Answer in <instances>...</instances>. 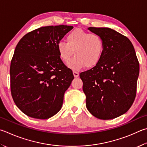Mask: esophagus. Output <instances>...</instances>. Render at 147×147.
<instances>
[{
    "instance_id": "1",
    "label": "esophagus",
    "mask_w": 147,
    "mask_h": 147,
    "mask_svg": "<svg viewBox=\"0 0 147 147\" xmlns=\"http://www.w3.org/2000/svg\"><path fill=\"white\" fill-rule=\"evenodd\" d=\"M73 73L74 76L75 77V78H78V77L79 76V73H78V72H76L75 71H73Z\"/></svg>"
}]
</instances>
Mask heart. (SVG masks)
Returning a JSON list of instances; mask_svg holds the SVG:
<instances>
[{
	"instance_id": "heart-1",
	"label": "heart",
	"mask_w": 147,
	"mask_h": 147,
	"mask_svg": "<svg viewBox=\"0 0 147 147\" xmlns=\"http://www.w3.org/2000/svg\"><path fill=\"white\" fill-rule=\"evenodd\" d=\"M67 42L60 41L57 51L62 62L67 64L73 55L76 56L69 64L73 69L95 67L102 58L105 43L98 34H90L81 29H76L66 37Z\"/></svg>"
}]
</instances>
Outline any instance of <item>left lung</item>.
I'll return each instance as SVG.
<instances>
[{"mask_svg":"<svg viewBox=\"0 0 147 147\" xmlns=\"http://www.w3.org/2000/svg\"><path fill=\"white\" fill-rule=\"evenodd\" d=\"M105 43L98 65L80 73L86 107L96 118L111 119L127 113L136 94L140 65L127 37L109 28H88Z\"/></svg>","mask_w":147,"mask_h":147,"instance_id":"obj_1","label":"left lung"}]
</instances>
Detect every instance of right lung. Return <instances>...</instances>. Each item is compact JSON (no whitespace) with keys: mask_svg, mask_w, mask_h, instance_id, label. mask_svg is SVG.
Masks as SVG:
<instances>
[{"mask_svg":"<svg viewBox=\"0 0 147 147\" xmlns=\"http://www.w3.org/2000/svg\"><path fill=\"white\" fill-rule=\"evenodd\" d=\"M73 28H40L24 36L16 46L10 66L11 92L26 115L46 119L62 108L74 76L60 58L57 44Z\"/></svg>","mask_w":147,"mask_h":147,"instance_id":"add662e5","label":"right lung"}]
</instances>
